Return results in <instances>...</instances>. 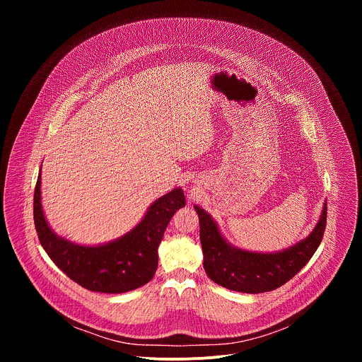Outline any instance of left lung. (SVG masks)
Here are the masks:
<instances>
[{"mask_svg":"<svg viewBox=\"0 0 362 362\" xmlns=\"http://www.w3.org/2000/svg\"><path fill=\"white\" fill-rule=\"evenodd\" d=\"M199 216L203 267L208 276L230 291L261 293L274 291L293 278L318 249L327 226V202L321 218L308 238L275 253L249 252L232 246L216 222L194 204Z\"/></svg>","mask_w":362,"mask_h":362,"instance_id":"8db88e82","label":"left lung"}]
</instances>
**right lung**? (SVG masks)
<instances>
[{"mask_svg":"<svg viewBox=\"0 0 362 362\" xmlns=\"http://www.w3.org/2000/svg\"><path fill=\"white\" fill-rule=\"evenodd\" d=\"M186 203L183 190L173 189L154 200L141 222L122 238L97 246H83L57 236L41 206V169L34 190V225L41 246L70 279L94 292L123 293L147 284L158 269V247L163 233Z\"/></svg>","mask_w":362,"mask_h":362,"instance_id":"1","label":"right lung"}]
</instances>
